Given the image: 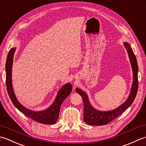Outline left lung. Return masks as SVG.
I'll return each mask as SVG.
<instances>
[{"instance_id":"8db88e82","label":"left lung","mask_w":146,"mask_h":146,"mask_svg":"<svg viewBox=\"0 0 146 146\" xmlns=\"http://www.w3.org/2000/svg\"><path fill=\"white\" fill-rule=\"evenodd\" d=\"M124 46L127 50L130 58V63H131L133 70V81L131 89V92L127 100L123 105L119 106L117 109L111 111H100L95 110L89 102L88 98L84 91L76 88V91L78 94L81 95L83 103H84V120L86 123L91 125H104L113 120L117 118L119 115H121L125 110L127 108L132 105L134 101L138 90V65L137 62V59L133 53L131 46L130 44L125 42Z\"/></svg>"}]
</instances>
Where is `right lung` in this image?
I'll return each instance as SVG.
<instances>
[{
  "label": "right lung",
  "instance_id": "1",
  "mask_svg": "<svg viewBox=\"0 0 146 146\" xmlns=\"http://www.w3.org/2000/svg\"><path fill=\"white\" fill-rule=\"evenodd\" d=\"M15 48L10 50L7 57L6 64H5V75H6V86L9 96L14 106L22 112L26 117L31 118L37 122L43 124H54L58 120L59 112L62 102L70 94L72 90V86L70 83L62 86L61 90L58 91L57 96L56 97L55 102L48 109L41 111H33L28 110L22 106L17 100L14 93L13 86L11 81V72L12 65L13 62V56L15 52Z\"/></svg>",
  "mask_w": 146,
  "mask_h": 146
}]
</instances>
